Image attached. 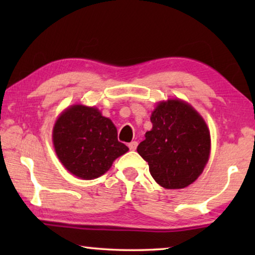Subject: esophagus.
Masks as SVG:
<instances>
[{
    "instance_id": "34e87169",
    "label": "esophagus",
    "mask_w": 255,
    "mask_h": 255,
    "mask_svg": "<svg viewBox=\"0 0 255 255\" xmlns=\"http://www.w3.org/2000/svg\"><path fill=\"white\" fill-rule=\"evenodd\" d=\"M137 145H138L137 141H131V143L128 144V147L130 150H135L137 148Z\"/></svg>"
}]
</instances>
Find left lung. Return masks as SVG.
Wrapping results in <instances>:
<instances>
[{"instance_id":"obj_1","label":"left lung","mask_w":255,"mask_h":255,"mask_svg":"<svg viewBox=\"0 0 255 255\" xmlns=\"http://www.w3.org/2000/svg\"><path fill=\"white\" fill-rule=\"evenodd\" d=\"M152 130L137 152L150 175L165 189H183L198 179L210 154V132L204 118L179 99L158 102L150 116Z\"/></svg>"}]
</instances>
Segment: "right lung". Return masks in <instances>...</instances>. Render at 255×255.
<instances>
[{"mask_svg":"<svg viewBox=\"0 0 255 255\" xmlns=\"http://www.w3.org/2000/svg\"><path fill=\"white\" fill-rule=\"evenodd\" d=\"M53 144L65 169L83 180L105 174L129 149L118 141L117 128L109 118L83 105L71 106L60 114L53 128Z\"/></svg>","mask_w":255,"mask_h":255,"instance_id":"1","label":"right lung"}]
</instances>
